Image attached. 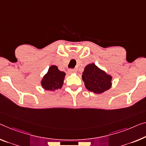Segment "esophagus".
<instances>
[{
  "label": "esophagus",
  "instance_id": "34e87169",
  "mask_svg": "<svg viewBox=\"0 0 146 146\" xmlns=\"http://www.w3.org/2000/svg\"><path fill=\"white\" fill-rule=\"evenodd\" d=\"M68 72L70 74H74V73L76 72V70H75V69H69Z\"/></svg>",
  "mask_w": 146,
  "mask_h": 146
}]
</instances>
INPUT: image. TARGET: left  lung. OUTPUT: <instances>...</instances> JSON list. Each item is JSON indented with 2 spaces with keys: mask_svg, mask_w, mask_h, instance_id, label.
<instances>
[{
  "mask_svg": "<svg viewBox=\"0 0 146 146\" xmlns=\"http://www.w3.org/2000/svg\"><path fill=\"white\" fill-rule=\"evenodd\" d=\"M82 74V80L87 90L101 94L111 87L112 76L98 68L95 63L87 64Z\"/></svg>",
  "mask_w": 146,
  "mask_h": 146,
  "instance_id": "obj_1",
  "label": "left lung"
}]
</instances>
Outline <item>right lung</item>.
<instances>
[{
    "label": "right lung",
    "mask_w": 146,
    "mask_h": 146,
    "mask_svg": "<svg viewBox=\"0 0 146 146\" xmlns=\"http://www.w3.org/2000/svg\"><path fill=\"white\" fill-rule=\"evenodd\" d=\"M65 76L66 73L59 70L57 66L51 65L43 76L40 84L44 90L55 91L62 88Z\"/></svg>",
    "instance_id": "add662e5"
}]
</instances>
